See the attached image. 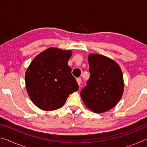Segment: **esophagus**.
I'll list each match as a JSON object with an SVG mask.
<instances>
[{
	"instance_id": "esophagus-1",
	"label": "esophagus",
	"mask_w": 147,
	"mask_h": 147,
	"mask_svg": "<svg viewBox=\"0 0 147 147\" xmlns=\"http://www.w3.org/2000/svg\"><path fill=\"white\" fill-rule=\"evenodd\" d=\"M76 81H77V83H78V85L80 86L81 82H82V79L80 78H76Z\"/></svg>"
}]
</instances>
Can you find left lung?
<instances>
[{"mask_svg": "<svg viewBox=\"0 0 147 147\" xmlns=\"http://www.w3.org/2000/svg\"><path fill=\"white\" fill-rule=\"evenodd\" d=\"M90 78L80 92L85 105L95 113L105 112L115 107L124 91L123 73L113 59L100 54L88 57Z\"/></svg>", "mask_w": 147, "mask_h": 147, "instance_id": "1", "label": "left lung"}]
</instances>
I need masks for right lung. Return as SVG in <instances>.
<instances>
[{"label":"right lung","instance_id":"right-lung-1","mask_svg":"<svg viewBox=\"0 0 147 147\" xmlns=\"http://www.w3.org/2000/svg\"><path fill=\"white\" fill-rule=\"evenodd\" d=\"M70 51L50 48L38 54L25 74L27 92L33 103L41 109L53 111L61 108L78 84L67 62Z\"/></svg>","mask_w":147,"mask_h":147}]
</instances>
